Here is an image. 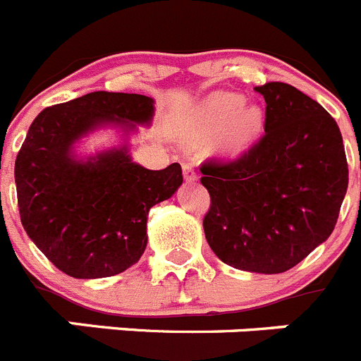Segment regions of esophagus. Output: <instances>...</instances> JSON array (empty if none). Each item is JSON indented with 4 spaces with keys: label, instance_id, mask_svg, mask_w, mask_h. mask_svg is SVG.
Returning a JSON list of instances; mask_svg holds the SVG:
<instances>
[{
    "label": "esophagus",
    "instance_id": "34e87169",
    "mask_svg": "<svg viewBox=\"0 0 361 361\" xmlns=\"http://www.w3.org/2000/svg\"><path fill=\"white\" fill-rule=\"evenodd\" d=\"M183 173L188 183H191V180H195L197 178L195 168H193V164H190V162H183Z\"/></svg>",
    "mask_w": 361,
    "mask_h": 361
}]
</instances>
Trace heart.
<instances>
[{"label": "heart", "instance_id": "1", "mask_svg": "<svg viewBox=\"0 0 361 361\" xmlns=\"http://www.w3.org/2000/svg\"><path fill=\"white\" fill-rule=\"evenodd\" d=\"M195 126L204 137L220 135L222 152L235 155L250 148L264 128V111L245 106V99L237 94H215L197 110Z\"/></svg>", "mask_w": 361, "mask_h": 361}]
</instances>
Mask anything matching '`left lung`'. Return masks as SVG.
Listing matches in <instances>:
<instances>
[{
    "label": "left lung",
    "mask_w": 361,
    "mask_h": 361,
    "mask_svg": "<svg viewBox=\"0 0 361 361\" xmlns=\"http://www.w3.org/2000/svg\"><path fill=\"white\" fill-rule=\"evenodd\" d=\"M255 90L266 99L264 135L240 157L200 164L212 199L202 224L222 262L275 275L329 238L349 168L340 128L322 104L288 82Z\"/></svg>",
    "instance_id": "1"
}]
</instances>
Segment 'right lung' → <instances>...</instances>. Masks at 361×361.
Returning <instances> with one entry per match:
<instances>
[{
    "label": "right lung",
    "instance_id": "1",
    "mask_svg": "<svg viewBox=\"0 0 361 361\" xmlns=\"http://www.w3.org/2000/svg\"><path fill=\"white\" fill-rule=\"evenodd\" d=\"M153 99L123 92H92L44 108L28 128L16 157L21 224L50 262L73 279H104L128 269L146 250L152 206L183 184L180 164L146 170L128 145L86 161L73 145L99 126L128 135L149 124Z\"/></svg>",
    "mask_w": 361,
    "mask_h": 361
}]
</instances>
